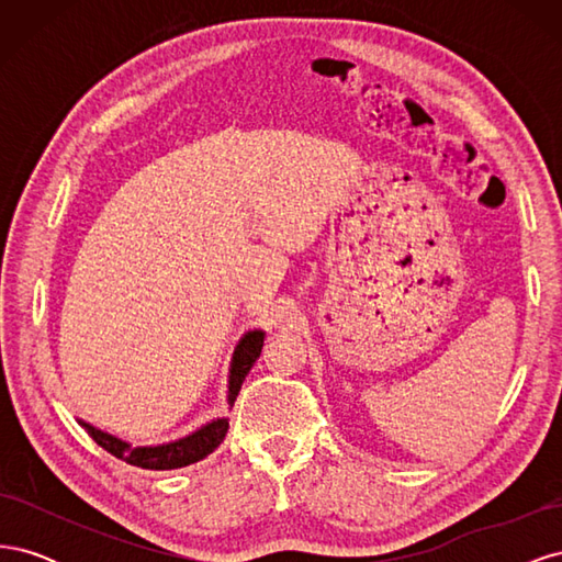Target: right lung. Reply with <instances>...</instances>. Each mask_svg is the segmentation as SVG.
<instances>
[{"mask_svg":"<svg viewBox=\"0 0 562 562\" xmlns=\"http://www.w3.org/2000/svg\"><path fill=\"white\" fill-rule=\"evenodd\" d=\"M265 342V333L262 330H250L241 337L239 347L234 351L232 359V370H229V405L236 401L241 391V384L246 375L250 372L252 363L260 359ZM83 429L89 431V436L95 440V443L114 454L116 459H122L126 464L149 469V471H166V469H180L187 464H194L199 459L209 457L220 443H223L227 429H229V419H215L206 427H201L192 436H184L180 440H173V443L166 446H155V448H131L124 440H119L105 431H100L87 422H79Z\"/></svg>","mask_w":562,"mask_h":562,"instance_id":"1","label":"right lung"}]
</instances>
